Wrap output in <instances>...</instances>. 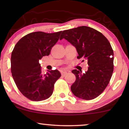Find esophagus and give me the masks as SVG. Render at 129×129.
Segmentation results:
<instances>
[{
    "instance_id": "obj_1",
    "label": "esophagus",
    "mask_w": 129,
    "mask_h": 129,
    "mask_svg": "<svg viewBox=\"0 0 129 129\" xmlns=\"http://www.w3.org/2000/svg\"><path fill=\"white\" fill-rule=\"evenodd\" d=\"M67 73H68V72H66V71H62V72H61V75L62 76H66L67 75Z\"/></svg>"
}]
</instances>
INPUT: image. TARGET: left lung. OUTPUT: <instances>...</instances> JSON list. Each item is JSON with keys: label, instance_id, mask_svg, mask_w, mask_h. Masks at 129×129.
<instances>
[{"label": "left lung", "instance_id": "8db88e82", "mask_svg": "<svg viewBox=\"0 0 129 129\" xmlns=\"http://www.w3.org/2000/svg\"><path fill=\"white\" fill-rule=\"evenodd\" d=\"M62 39L76 48L77 58L87 60L89 65L85 73L77 69L72 71L76 78L72 92L82 100L97 97L108 86L114 69V53L110 43L101 32L87 26L63 30L60 40Z\"/></svg>", "mask_w": 129, "mask_h": 129}]
</instances>
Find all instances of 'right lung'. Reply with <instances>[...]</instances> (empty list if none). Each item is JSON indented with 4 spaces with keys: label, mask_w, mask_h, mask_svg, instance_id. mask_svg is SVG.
Returning a JSON list of instances; mask_svg holds the SVG:
<instances>
[{
    "label": "right lung",
    "mask_w": 129,
    "mask_h": 129,
    "mask_svg": "<svg viewBox=\"0 0 129 129\" xmlns=\"http://www.w3.org/2000/svg\"><path fill=\"white\" fill-rule=\"evenodd\" d=\"M61 33L32 32L23 37L13 49L11 58L13 78L20 92L31 101H43L51 97L54 83L60 77L57 69L43 74L39 60L50 54Z\"/></svg>",
    "instance_id": "right-lung-1"
}]
</instances>
